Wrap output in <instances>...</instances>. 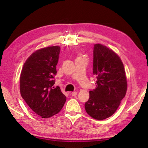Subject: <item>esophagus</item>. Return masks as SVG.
<instances>
[{
    "instance_id": "34e87169",
    "label": "esophagus",
    "mask_w": 148,
    "mask_h": 148,
    "mask_svg": "<svg viewBox=\"0 0 148 148\" xmlns=\"http://www.w3.org/2000/svg\"><path fill=\"white\" fill-rule=\"evenodd\" d=\"M77 92H72L71 94V95H72L73 97H74V96H76V95H77Z\"/></svg>"
}]
</instances>
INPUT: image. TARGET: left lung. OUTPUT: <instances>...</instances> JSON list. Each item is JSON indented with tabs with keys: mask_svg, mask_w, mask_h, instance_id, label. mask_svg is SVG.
<instances>
[{
	"mask_svg": "<svg viewBox=\"0 0 148 148\" xmlns=\"http://www.w3.org/2000/svg\"><path fill=\"white\" fill-rule=\"evenodd\" d=\"M93 63L96 88L90 91L84 108L91 117L102 120L114 114L126 95L127 77L119 56L100 44L94 45Z\"/></svg>",
	"mask_w": 148,
	"mask_h": 148,
	"instance_id": "obj_1",
	"label": "left lung"
}]
</instances>
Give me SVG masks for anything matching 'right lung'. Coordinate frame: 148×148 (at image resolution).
<instances>
[{
	"mask_svg": "<svg viewBox=\"0 0 148 148\" xmlns=\"http://www.w3.org/2000/svg\"><path fill=\"white\" fill-rule=\"evenodd\" d=\"M60 48L46 47L33 53L20 74L22 98L36 114L48 118L57 114L66 101L59 86H54Z\"/></svg>",
	"mask_w": 148,
	"mask_h": 148,
	"instance_id": "right-lung-1",
	"label": "right lung"
}]
</instances>
